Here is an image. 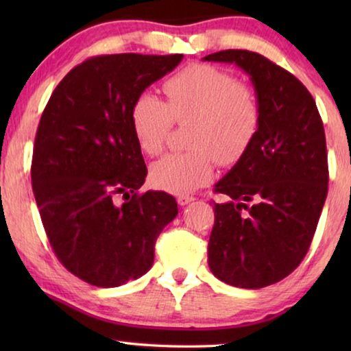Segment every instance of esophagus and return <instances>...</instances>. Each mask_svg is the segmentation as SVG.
<instances>
[{"label": "esophagus", "mask_w": 351, "mask_h": 351, "mask_svg": "<svg viewBox=\"0 0 351 351\" xmlns=\"http://www.w3.org/2000/svg\"><path fill=\"white\" fill-rule=\"evenodd\" d=\"M191 201H195V198H193V196H190V195H179V196H177V203H179L180 206L190 204Z\"/></svg>", "instance_id": "34e87169"}]
</instances>
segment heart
I'll use <instances>...</instances> for the list:
<instances>
[{"label":"heart","instance_id":"b5f03b06","mask_svg":"<svg viewBox=\"0 0 351 351\" xmlns=\"http://www.w3.org/2000/svg\"><path fill=\"white\" fill-rule=\"evenodd\" d=\"M167 104L152 93L134 100L131 123L147 155L165 147L174 121H193L185 153H169L152 166L153 184L172 193H190L210 180L214 160L237 162L258 131L261 108L256 93L213 65H191L166 81Z\"/></svg>","mask_w":351,"mask_h":351}]
</instances>
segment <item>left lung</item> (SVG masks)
<instances>
[{
  "label": "left lung",
  "mask_w": 351,
  "mask_h": 351,
  "mask_svg": "<svg viewBox=\"0 0 351 351\" xmlns=\"http://www.w3.org/2000/svg\"><path fill=\"white\" fill-rule=\"evenodd\" d=\"M203 60L238 65L251 78L261 123L246 153L215 184L210 271L244 289L275 285L304 261L328 196L321 117L304 84L257 52L227 49Z\"/></svg>",
  "instance_id": "left-lung-1"
}]
</instances>
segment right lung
Listing matches in <instances>:
<instances>
[{"label": "right lung", "instance_id": "obj_1", "mask_svg": "<svg viewBox=\"0 0 351 351\" xmlns=\"http://www.w3.org/2000/svg\"><path fill=\"white\" fill-rule=\"evenodd\" d=\"M182 59L93 57L60 81L43 112L33 148V193L52 251L89 285L117 287L145 275L156 238L179 213L166 191L137 193L147 167L131 108Z\"/></svg>", "mask_w": 351, "mask_h": 351}]
</instances>
